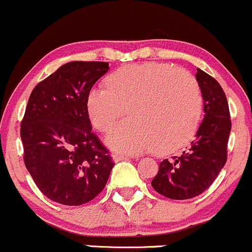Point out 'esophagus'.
<instances>
[{"label":"esophagus","instance_id":"34e87169","mask_svg":"<svg viewBox=\"0 0 252 252\" xmlns=\"http://www.w3.org/2000/svg\"><path fill=\"white\" fill-rule=\"evenodd\" d=\"M130 158H131V157H130ZM132 158L136 159V157H132ZM113 159H114V161H115V163H119V161L126 160V159H129V157H124V156H120V155H113Z\"/></svg>","mask_w":252,"mask_h":252}]
</instances>
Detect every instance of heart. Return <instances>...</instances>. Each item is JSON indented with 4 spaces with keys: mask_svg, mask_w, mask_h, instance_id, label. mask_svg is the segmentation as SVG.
<instances>
[{
    "mask_svg": "<svg viewBox=\"0 0 252 252\" xmlns=\"http://www.w3.org/2000/svg\"><path fill=\"white\" fill-rule=\"evenodd\" d=\"M104 84L107 88H92L86 100L94 128L107 131L126 108L132 117L107 135L115 151L138 154L155 148L157 154H170L195 132L202 95L189 73L167 63H131L111 72Z\"/></svg>",
    "mask_w": 252,
    "mask_h": 252,
    "instance_id": "1",
    "label": "heart"
}]
</instances>
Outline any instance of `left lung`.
<instances>
[{
    "label": "left lung",
    "instance_id": "obj_1",
    "mask_svg": "<svg viewBox=\"0 0 252 252\" xmlns=\"http://www.w3.org/2000/svg\"><path fill=\"white\" fill-rule=\"evenodd\" d=\"M205 117L189 148L179 157L164 159L151 181L156 192L173 200L192 199L214 183L227 161L231 130L227 97L213 76L196 68Z\"/></svg>",
    "mask_w": 252,
    "mask_h": 252
}]
</instances>
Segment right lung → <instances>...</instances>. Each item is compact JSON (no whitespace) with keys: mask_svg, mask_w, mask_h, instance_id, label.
Masks as SVG:
<instances>
[{"mask_svg":"<svg viewBox=\"0 0 252 252\" xmlns=\"http://www.w3.org/2000/svg\"><path fill=\"white\" fill-rule=\"evenodd\" d=\"M109 69L72 62L36 85L21 122L24 164L41 193L65 206L93 200L106 186L113 158L92 131L87 94Z\"/></svg>","mask_w":252,"mask_h":252,"instance_id":"add662e5","label":"right lung"}]
</instances>
